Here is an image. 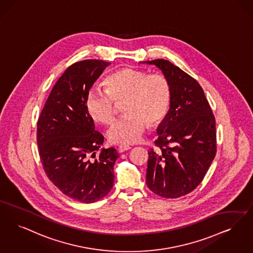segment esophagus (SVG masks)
<instances>
[{
	"mask_svg": "<svg viewBox=\"0 0 253 253\" xmlns=\"http://www.w3.org/2000/svg\"><path fill=\"white\" fill-rule=\"evenodd\" d=\"M130 149H131V147H130V146H128V145H121V146L119 147V152H126V151H129Z\"/></svg>",
	"mask_w": 253,
	"mask_h": 253,
	"instance_id": "esophagus-1",
	"label": "esophagus"
}]
</instances>
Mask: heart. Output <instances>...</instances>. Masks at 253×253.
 Returning <instances> with one entry per match:
<instances>
[{"mask_svg":"<svg viewBox=\"0 0 253 253\" xmlns=\"http://www.w3.org/2000/svg\"><path fill=\"white\" fill-rule=\"evenodd\" d=\"M105 91L91 89L85 109L94 122L108 124L116 115V104L123 103L126 114L107 131L113 144H133L141 138L148 124L156 126L167 117L171 101V86L161 73L124 68L104 81Z\"/></svg>","mask_w":253,"mask_h":253,"instance_id":"b5f03b06","label":"heart"}]
</instances>
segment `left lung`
Listing matches in <instances>:
<instances>
[{
    "label": "left lung",
    "instance_id": "1",
    "mask_svg": "<svg viewBox=\"0 0 253 253\" xmlns=\"http://www.w3.org/2000/svg\"><path fill=\"white\" fill-rule=\"evenodd\" d=\"M142 64L162 71L171 86L169 110L149 152L146 182L163 198L184 196L202 182L216 152L215 120L200 84L169 61Z\"/></svg>",
    "mask_w": 253,
    "mask_h": 253
}]
</instances>
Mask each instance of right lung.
Here are the masks:
<instances>
[{"mask_svg":"<svg viewBox=\"0 0 253 253\" xmlns=\"http://www.w3.org/2000/svg\"><path fill=\"white\" fill-rule=\"evenodd\" d=\"M109 62L80 61L70 66L52 87L38 122V146L44 170L68 197L84 203L101 200L114 185L119 153L101 149L85 98ZM100 150L97 155L96 152Z\"/></svg>","mask_w":253,"mask_h":253,"instance_id":"1","label":"right lung"}]
</instances>
